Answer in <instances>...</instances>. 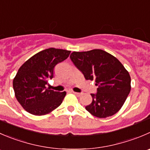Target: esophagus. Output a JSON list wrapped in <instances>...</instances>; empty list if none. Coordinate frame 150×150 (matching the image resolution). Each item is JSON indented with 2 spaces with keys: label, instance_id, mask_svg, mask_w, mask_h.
I'll return each mask as SVG.
<instances>
[{
  "label": "esophagus",
  "instance_id": "1",
  "mask_svg": "<svg viewBox=\"0 0 150 150\" xmlns=\"http://www.w3.org/2000/svg\"><path fill=\"white\" fill-rule=\"evenodd\" d=\"M73 94H75V95L77 96V97H80V96L82 95V93H78V92H75V91H73Z\"/></svg>",
  "mask_w": 150,
  "mask_h": 150
}]
</instances>
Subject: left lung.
I'll return each mask as SVG.
<instances>
[{"instance_id": "left-lung-1", "label": "left lung", "mask_w": 150, "mask_h": 150, "mask_svg": "<svg viewBox=\"0 0 150 150\" xmlns=\"http://www.w3.org/2000/svg\"><path fill=\"white\" fill-rule=\"evenodd\" d=\"M70 59L86 80H95L97 92L91 94L92 102L86 106L98 118L115 114L124 105L130 89V76L114 56L100 49L71 53Z\"/></svg>"}]
</instances>
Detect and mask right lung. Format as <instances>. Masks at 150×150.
I'll list each match as a JSON object with an SVG mask.
<instances>
[{"mask_svg": "<svg viewBox=\"0 0 150 150\" xmlns=\"http://www.w3.org/2000/svg\"><path fill=\"white\" fill-rule=\"evenodd\" d=\"M69 50L45 49L26 61L13 80V88L17 101L33 115H45L62 104L66 91L59 92L47 88V80L53 78L57 64L69 57Z\"/></svg>", "mask_w": 150, "mask_h": 150, "instance_id": "obj_1", "label": "right lung"}]
</instances>
